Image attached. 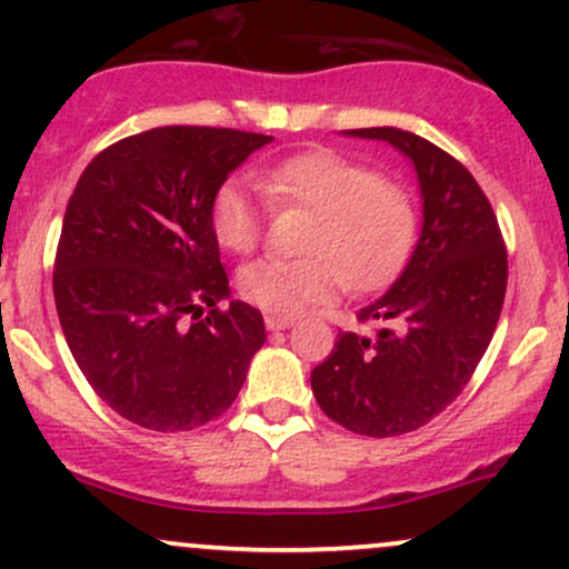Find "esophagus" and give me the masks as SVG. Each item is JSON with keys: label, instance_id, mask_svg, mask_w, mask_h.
<instances>
[{"label": "esophagus", "instance_id": "esophagus-1", "mask_svg": "<svg viewBox=\"0 0 569 569\" xmlns=\"http://www.w3.org/2000/svg\"><path fill=\"white\" fill-rule=\"evenodd\" d=\"M264 326L270 331H286V329H291L293 326V318H289V316H276V312H267L264 316Z\"/></svg>", "mask_w": 569, "mask_h": 569}]
</instances>
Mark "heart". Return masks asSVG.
<instances>
[{
  "instance_id": "obj_1",
  "label": "heart",
  "mask_w": 569,
  "mask_h": 569,
  "mask_svg": "<svg viewBox=\"0 0 569 569\" xmlns=\"http://www.w3.org/2000/svg\"><path fill=\"white\" fill-rule=\"evenodd\" d=\"M259 184L280 206L316 211L305 243L312 257H264L240 270V293L267 312L297 316L339 297L350 280L358 289L382 286L415 246L417 211L407 189L331 149L280 160L259 173ZM211 230L227 251H251L264 232L262 194L243 179H227L213 192Z\"/></svg>"
}]
</instances>
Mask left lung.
<instances>
[{
    "mask_svg": "<svg viewBox=\"0 0 569 569\" xmlns=\"http://www.w3.org/2000/svg\"><path fill=\"white\" fill-rule=\"evenodd\" d=\"M385 141L415 166L422 227L403 272L361 307L377 335L339 331L312 369V396L352 433L388 439L422 428L462 393L498 326L508 257L487 194L452 154L401 128L342 130Z\"/></svg>",
    "mask_w": 569,
    "mask_h": 569,
    "instance_id": "left-lung-1",
    "label": "left lung"
}]
</instances>
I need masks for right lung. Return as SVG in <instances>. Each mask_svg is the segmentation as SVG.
<instances>
[{"mask_svg": "<svg viewBox=\"0 0 569 569\" xmlns=\"http://www.w3.org/2000/svg\"><path fill=\"white\" fill-rule=\"evenodd\" d=\"M272 136L166 126L90 160L63 213L53 293L77 367L117 415L162 433L217 420L264 345L230 298L213 192Z\"/></svg>", "mask_w": 569, "mask_h": 569, "instance_id": "obj_1", "label": "right lung"}]
</instances>
